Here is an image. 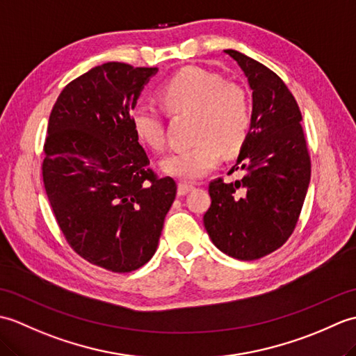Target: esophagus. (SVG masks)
<instances>
[{
    "mask_svg": "<svg viewBox=\"0 0 356 356\" xmlns=\"http://www.w3.org/2000/svg\"><path fill=\"white\" fill-rule=\"evenodd\" d=\"M191 190H194V185L182 182V184H179V186H177V194L179 195H185V194L190 193Z\"/></svg>",
    "mask_w": 356,
    "mask_h": 356,
    "instance_id": "obj_1",
    "label": "esophagus"
}]
</instances>
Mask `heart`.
<instances>
[{
  "label": "heart",
  "mask_w": 356,
  "mask_h": 356,
  "mask_svg": "<svg viewBox=\"0 0 356 356\" xmlns=\"http://www.w3.org/2000/svg\"><path fill=\"white\" fill-rule=\"evenodd\" d=\"M159 99L171 113L195 116L194 140L197 143L162 159L161 170L168 176L197 180L216 168L222 153L234 156L245 147L251 133L252 108L243 87L225 82L217 73L186 67L163 82ZM130 124L147 147H163V124L157 110L143 104L134 105Z\"/></svg>",
  "instance_id": "b5f03b06"
}]
</instances>
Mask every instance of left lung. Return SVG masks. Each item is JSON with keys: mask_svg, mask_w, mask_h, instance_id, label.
I'll list each match as a JSON object with an SVG mask.
<instances>
[{"mask_svg": "<svg viewBox=\"0 0 356 356\" xmlns=\"http://www.w3.org/2000/svg\"><path fill=\"white\" fill-rule=\"evenodd\" d=\"M243 70L252 90L251 133L229 172L243 179L209 184L211 207L203 225L213 243L238 260L274 252L298 222L309 182L301 113L289 88L266 65L237 50H225Z\"/></svg>", "mask_w": 356, "mask_h": 356, "instance_id": "1", "label": "left lung"}]
</instances>
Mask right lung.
<instances>
[{"label":"right lung","mask_w":356,"mask_h":356,"mask_svg":"<svg viewBox=\"0 0 356 356\" xmlns=\"http://www.w3.org/2000/svg\"><path fill=\"white\" fill-rule=\"evenodd\" d=\"M157 67L107 63L67 86L50 113L42 179L56 222L82 259L131 272L154 255L176 199L130 124Z\"/></svg>","instance_id":"add662e5"}]
</instances>
